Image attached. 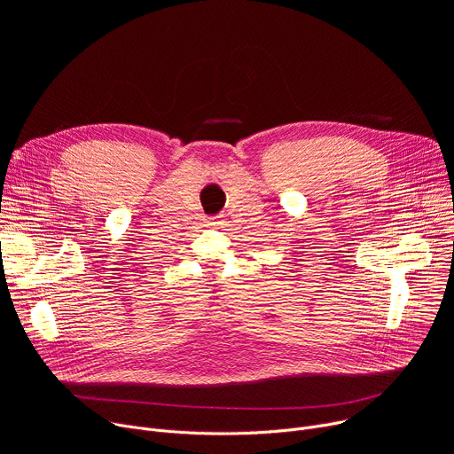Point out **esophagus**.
Returning a JSON list of instances; mask_svg holds the SVG:
<instances>
[{
	"label": "esophagus",
	"mask_w": 454,
	"mask_h": 454,
	"mask_svg": "<svg viewBox=\"0 0 454 454\" xmlns=\"http://www.w3.org/2000/svg\"><path fill=\"white\" fill-rule=\"evenodd\" d=\"M209 226H213V228H217V226H219V221H217V219H211V221H209Z\"/></svg>",
	"instance_id": "1"
}]
</instances>
